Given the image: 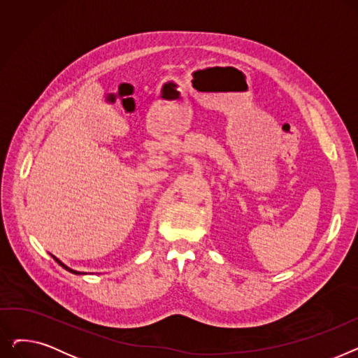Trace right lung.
<instances>
[{
  "mask_svg": "<svg viewBox=\"0 0 358 358\" xmlns=\"http://www.w3.org/2000/svg\"><path fill=\"white\" fill-rule=\"evenodd\" d=\"M52 258H53V259H55V261H56V262H58V264H59V266H62V267H64V268H65V270H66V271H69V273H72V274H85V273H81V271H75V270H72V268H69V267H68V266H65V264H64V262H62V261H61V259H58V258H56V257H55V255H52Z\"/></svg>",
  "mask_w": 358,
  "mask_h": 358,
  "instance_id": "right-lung-1",
  "label": "right lung"
}]
</instances>
